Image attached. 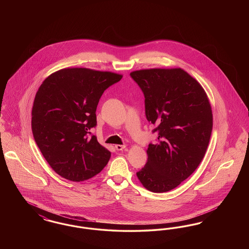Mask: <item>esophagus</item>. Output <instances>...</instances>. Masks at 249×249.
Instances as JSON below:
<instances>
[{"mask_svg":"<svg viewBox=\"0 0 249 249\" xmlns=\"http://www.w3.org/2000/svg\"><path fill=\"white\" fill-rule=\"evenodd\" d=\"M115 147H116L117 150H119H119H123L124 148H126V145H125V144H116Z\"/></svg>","mask_w":249,"mask_h":249,"instance_id":"obj_1","label":"esophagus"}]
</instances>
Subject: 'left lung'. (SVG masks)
<instances>
[{"instance_id": "1", "label": "left lung", "mask_w": 249, "mask_h": 249, "mask_svg": "<svg viewBox=\"0 0 249 249\" xmlns=\"http://www.w3.org/2000/svg\"><path fill=\"white\" fill-rule=\"evenodd\" d=\"M144 95L146 119L158 140L136 176L152 192L174 190L197 169L213 128L212 109L200 83L181 68L131 71Z\"/></svg>"}]
</instances>
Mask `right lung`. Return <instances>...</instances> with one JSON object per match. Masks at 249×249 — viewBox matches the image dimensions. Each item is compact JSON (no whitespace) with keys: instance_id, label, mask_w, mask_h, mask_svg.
<instances>
[{"instance_id":"right-lung-1","label":"right lung","mask_w":249,"mask_h":249,"mask_svg":"<svg viewBox=\"0 0 249 249\" xmlns=\"http://www.w3.org/2000/svg\"><path fill=\"white\" fill-rule=\"evenodd\" d=\"M122 75L87 68H65L51 73L36 92L32 130L48 164L61 178L80 182L107 166L111 152L91 129L101 96Z\"/></svg>"}]
</instances>
